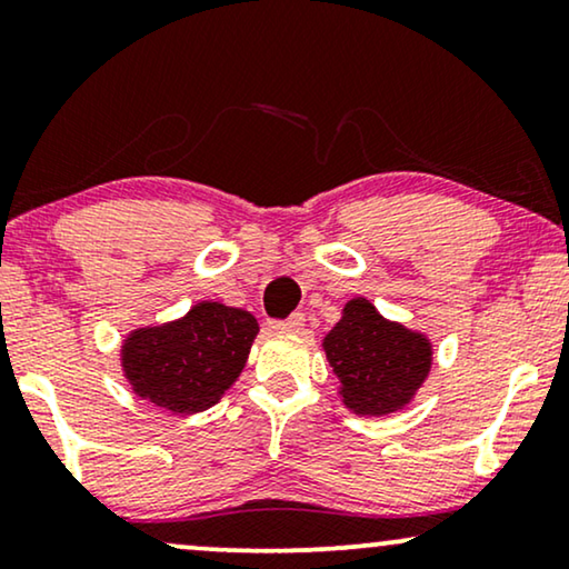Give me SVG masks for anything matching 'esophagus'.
<instances>
[{
    "instance_id": "34e87169",
    "label": "esophagus",
    "mask_w": 569,
    "mask_h": 569,
    "mask_svg": "<svg viewBox=\"0 0 569 569\" xmlns=\"http://www.w3.org/2000/svg\"><path fill=\"white\" fill-rule=\"evenodd\" d=\"M271 329H274L277 333H300L302 329H306V316L292 313L290 318H284V321L271 323Z\"/></svg>"
}]
</instances>
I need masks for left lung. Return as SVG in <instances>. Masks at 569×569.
<instances>
[{"instance_id": "8db88e82", "label": "left lung", "mask_w": 569, "mask_h": 569, "mask_svg": "<svg viewBox=\"0 0 569 569\" xmlns=\"http://www.w3.org/2000/svg\"><path fill=\"white\" fill-rule=\"evenodd\" d=\"M339 380V399L357 417H388L409 407L432 370V341L380 316L368 298H352L321 341Z\"/></svg>"}]
</instances>
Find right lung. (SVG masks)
<instances>
[{
    "mask_svg": "<svg viewBox=\"0 0 569 569\" xmlns=\"http://www.w3.org/2000/svg\"><path fill=\"white\" fill-rule=\"evenodd\" d=\"M256 333L253 313L201 300L173 321L131 329L121 341V372L139 399L181 417L197 415L236 383Z\"/></svg>",
    "mask_w": 569,
    "mask_h": 569,
    "instance_id": "obj_1",
    "label": "right lung"
}]
</instances>
